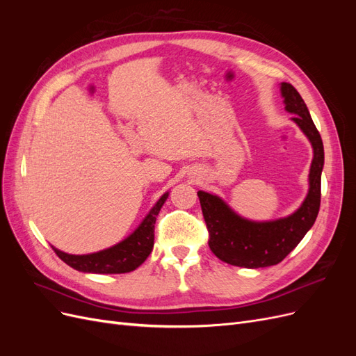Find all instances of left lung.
I'll list each match as a JSON object with an SVG mask.
<instances>
[{
  "label": "left lung",
  "instance_id": "left-lung-1",
  "mask_svg": "<svg viewBox=\"0 0 356 356\" xmlns=\"http://www.w3.org/2000/svg\"><path fill=\"white\" fill-rule=\"evenodd\" d=\"M285 111L314 148L309 170V190L300 208L288 217L252 221L241 217L220 196L197 191L203 218L209 230V248L221 261L232 266L260 268L281 263L314 225L321 204V174L324 168V144L300 93L281 83Z\"/></svg>",
  "mask_w": 356,
  "mask_h": 356
}]
</instances>
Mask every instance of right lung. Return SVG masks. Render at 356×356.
Here are the masks:
<instances>
[{
	"mask_svg": "<svg viewBox=\"0 0 356 356\" xmlns=\"http://www.w3.org/2000/svg\"><path fill=\"white\" fill-rule=\"evenodd\" d=\"M169 196L166 191L154 207L149 209L141 224L127 236L126 239L118 242L102 251L74 255L63 252L53 246V250L63 263L83 273H98V275H117L127 273L141 266L147 257L152 254L154 246V224L157 215Z\"/></svg>",
	"mask_w": 356,
	"mask_h": 356,
	"instance_id": "right-lung-1",
	"label": "right lung"
}]
</instances>
